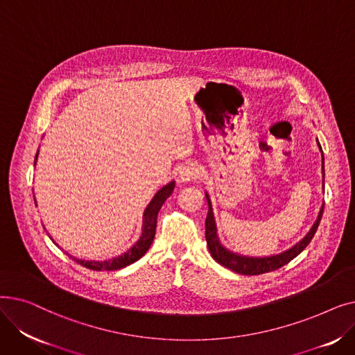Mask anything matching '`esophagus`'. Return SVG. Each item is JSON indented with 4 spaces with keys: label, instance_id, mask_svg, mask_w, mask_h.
Here are the masks:
<instances>
[{
    "label": "esophagus",
    "instance_id": "esophagus-1",
    "mask_svg": "<svg viewBox=\"0 0 355 355\" xmlns=\"http://www.w3.org/2000/svg\"><path fill=\"white\" fill-rule=\"evenodd\" d=\"M200 175H201L200 168H198L196 164H193V162L184 164V165L180 168V173H178V178H180V181H182V182H189V181L197 180V178H200Z\"/></svg>",
    "mask_w": 355,
    "mask_h": 355
}]
</instances>
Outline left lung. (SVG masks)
<instances>
[{
    "label": "left lung",
    "instance_id": "1",
    "mask_svg": "<svg viewBox=\"0 0 355 355\" xmlns=\"http://www.w3.org/2000/svg\"><path fill=\"white\" fill-rule=\"evenodd\" d=\"M316 144H318V148L321 151V157H322V175L325 178V170H324V153L321 144L316 138ZM324 182V180H322ZM324 189V185H322ZM206 200L209 204V213H207V218H206V240H207V246H209V252L211 254V257L216 260L217 263H220L221 266H225L236 273L240 275H260V273H266V272H272L276 270L279 268H282L284 265L289 263L292 259H295L297 254H300L309 243L311 240L318 229L321 218H322V213H324V204L318 213V217H316L315 223L312 225V227L309 229V232L305 234L304 239H301L297 241L296 245H293L292 248H289L288 250L277 253V254H272V256H263V257H253V256H245V254H239L234 253L232 250H229L227 248L223 246L220 243V239L217 236V226H216V220H214V214H213V207H211V201L209 197V193L206 191Z\"/></svg>",
    "mask_w": 355,
    "mask_h": 355
}]
</instances>
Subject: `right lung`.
Masks as SVG:
<instances>
[{"instance_id": "add662e5", "label": "right lung", "mask_w": 355, "mask_h": 355, "mask_svg": "<svg viewBox=\"0 0 355 355\" xmlns=\"http://www.w3.org/2000/svg\"><path fill=\"white\" fill-rule=\"evenodd\" d=\"M37 157H39V151H37V154H35L34 165H35ZM174 187H175V182L170 181L168 184H165L162 189H159L155 193V196L153 197V200L149 201L146 209L144 210V216H142V233H141L139 239L137 240V243L130 249H128L125 253L112 257V259H107V260H85V259H78V257L70 256V254L69 256L79 265L90 269V270H99V272L101 270H118V269L132 265L148 252L149 248H151V243L155 237L158 211L161 210L165 200L173 194ZM34 202H35V198H34Z\"/></svg>"}]
</instances>
